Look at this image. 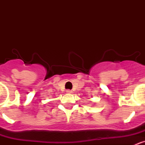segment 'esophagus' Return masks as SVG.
Returning <instances> with one entry per match:
<instances>
[{
    "label": "esophagus",
    "mask_w": 145,
    "mask_h": 145,
    "mask_svg": "<svg viewBox=\"0 0 145 145\" xmlns=\"http://www.w3.org/2000/svg\"><path fill=\"white\" fill-rule=\"evenodd\" d=\"M66 92H67V93H72V91L71 90H67Z\"/></svg>",
    "instance_id": "1"
}]
</instances>
